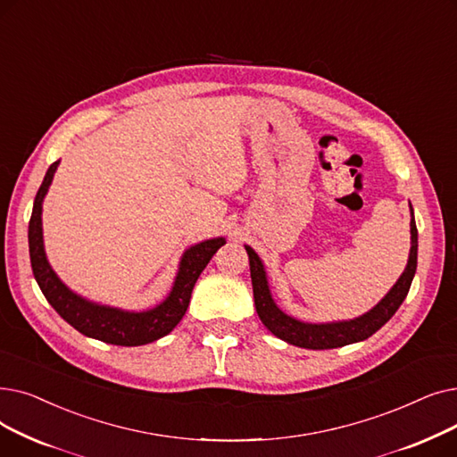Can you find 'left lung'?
I'll return each mask as SVG.
<instances>
[{"label":"left lung","instance_id":"1","mask_svg":"<svg viewBox=\"0 0 457 457\" xmlns=\"http://www.w3.org/2000/svg\"><path fill=\"white\" fill-rule=\"evenodd\" d=\"M411 215H412V208H411ZM245 251L249 254L254 307H256L258 318L262 320L266 328L275 337H278L280 340H285L288 344L307 347V350H333V347H342L345 344L361 342V340H366L368 337H372L400 309L411 288L412 277H415V271H417L419 232H417L415 217H411L409 262L405 271L393 287V290H390L370 312H366L361 318H355L350 321H338V323H303L299 320L287 316L271 299L268 280H266V271L262 262H260L258 254L251 247H245Z\"/></svg>","mask_w":457,"mask_h":457}]
</instances>
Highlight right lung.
I'll list each match as a JSON object with an SVG mask.
<instances>
[{
	"mask_svg": "<svg viewBox=\"0 0 457 457\" xmlns=\"http://www.w3.org/2000/svg\"><path fill=\"white\" fill-rule=\"evenodd\" d=\"M57 165L59 162H54L45 180H42L29 220V256L38 288L45 294L50 305L57 311V314L85 337L115 345H143L169 335L187 311L195 282H197L199 275L208 266L215 251L225 245V240L223 237H213V240L187 249L182 256L175 287H172L169 297L156 309L146 312H124L112 307L95 305V303L81 299L62 285L50 268L45 254V245H42V199H45L52 184Z\"/></svg>",
	"mask_w": 457,
	"mask_h": 457,
	"instance_id": "add662e5",
	"label": "right lung"
}]
</instances>
